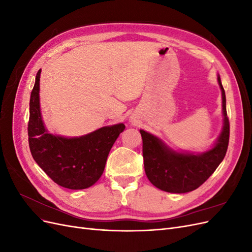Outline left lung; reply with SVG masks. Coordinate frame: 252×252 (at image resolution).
<instances>
[{
	"instance_id": "left-lung-1",
	"label": "left lung",
	"mask_w": 252,
	"mask_h": 252,
	"mask_svg": "<svg viewBox=\"0 0 252 252\" xmlns=\"http://www.w3.org/2000/svg\"><path fill=\"white\" fill-rule=\"evenodd\" d=\"M222 90L223 129L213 147L202 154L178 152L162 140L147 131L140 130L143 139L144 168L148 180L157 188L171 193H185L199 188L223 161L229 143V120L226 111L225 90Z\"/></svg>"
}]
</instances>
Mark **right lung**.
I'll return each instance as SVG.
<instances>
[{"label": "right lung", "instance_id": "add662e5", "mask_svg": "<svg viewBox=\"0 0 252 252\" xmlns=\"http://www.w3.org/2000/svg\"><path fill=\"white\" fill-rule=\"evenodd\" d=\"M40 75L41 69L29 102L28 142L32 158L60 186L74 190L93 186L103 174L109 151L125 125L105 126L77 138L49 133L41 116Z\"/></svg>", "mask_w": 252, "mask_h": 252}]
</instances>
